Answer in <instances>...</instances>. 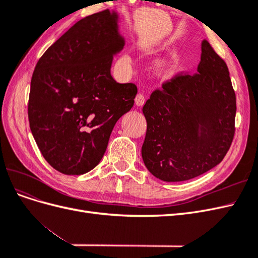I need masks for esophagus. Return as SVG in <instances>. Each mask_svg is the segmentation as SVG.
<instances>
[{"instance_id": "obj_1", "label": "esophagus", "mask_w": 258, "mask_h": 258, "mask_svg": "<svg viewBox=\"0 0 258 258\" xmlns=\"http://www.w3.org/2000/svg\"><path fill=\"white\" fill-rule=\"evenodd\" d=\"M135 101H136V104H137L138 106H142V105L145 103V96H144V93L139 92L138 95H137V97H136V99H135Z\"/></svg>"}]
</instances>
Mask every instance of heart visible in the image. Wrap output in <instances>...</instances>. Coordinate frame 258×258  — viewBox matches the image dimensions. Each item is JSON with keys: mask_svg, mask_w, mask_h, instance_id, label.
<instances>
[{"mask_svg": "<svg viewBox=\"0 0 258 258\" xmlns=\"http://www.w3.org/2000/svg\"><path fill=\"white\" fill-rule=\"evenodd\" d=\"M126 59H127V57H126Z\"/></svg>", "mask_w": 258, "mask_h": 258, "instance_id": "heart-1", "label": "heart"}]
</instances>
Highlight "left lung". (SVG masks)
Listing matches in <instances>:
<instances>
[{
  "instance_id": "1",
  "label": "left lung",
  "mask_w": 258,
  "mask_h": 258,
  "mask_svg": "<svg viewBox=\"0 0 258 258\" xmlns=\"http://www.w3.org/2000/svg\"><path fill=\"white\" fill-rule=\"evenodd\" d=\"M236 111L227 64L205 40L197 73H176L155 89L143 106L146 168L165 182L206 173L229 151Z\"/></svg>"
}]
</instances>
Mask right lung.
Listing matches in <instances>:
<instances>
[{"label": "right lung", "mask_w": 258, "mask_h": 258, "mask_svg": "<svg viewBox=\"0 0 258 258\" xmlns=\"http://www.w3.org/2000/svg\"><path fill=\"white\" fill-rule=\"evenodd\" d=\"M106 10L70 28L37 61L31 80L30 129L43 157L59 172L84 174L102 159L116 121L138 88L111 75L123 40Z\"/></svg>", "instance_id": "right-lung-1"}]
</instances>
